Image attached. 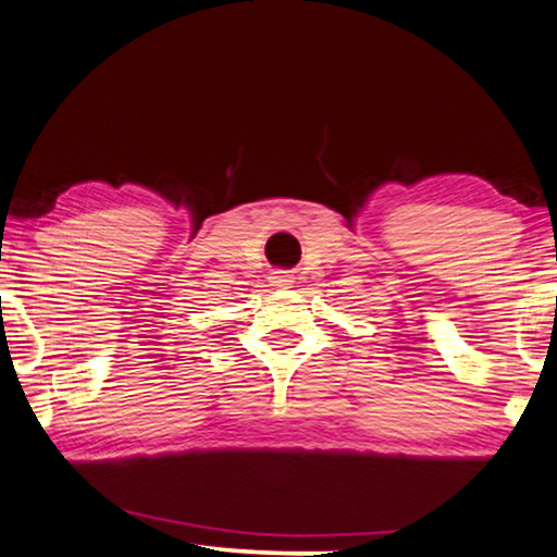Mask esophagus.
Here are the masks:
<instances>
[{"instance_id": "34e87169", "label": "esophagus", "mask_w": 557, "mask_h": 557, "mask_svg": "<svg viewBox=\"0 0 557 557\" xmlns=\"http://www.w3.org/2000/svg\"><path fill=\"white\" fill-rule=\"evenodd\" d=\"M270 283H272L274 287H290V285L295 283V274L285 272V270H277V272H272Z\"/></svg>"}]
</instances>
